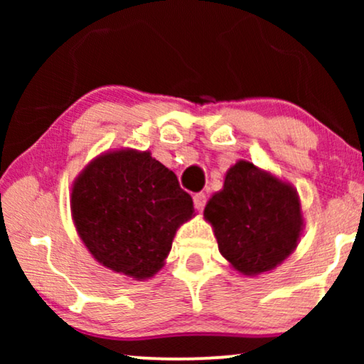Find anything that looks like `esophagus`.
<instances>
[{"mask_svg":"<svg viewBox=\"0 0 364 364\" xmlns=\"http://www.w3.org/2000/svg\"><path fill=\"white\" fill-rule=\"evenodd\" d=\"M193 203H196V208L197 210H203V207H205L207 203V196L203 192H198L193 196Z\"/></svg>","mask_w":364,"mask_h":364,"instance_id":"1","label":"esophagus"}]
</instances>
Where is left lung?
Listing matches in <instances>:
<instances>
[{
	"mask_svg": "<svg viewBox=\"0 0 364 364\" xmlns=\"http://www.w3.org/2000/svg\"><path fill=\"white\" fill-rule=\"evenodd\" d=\"M218 250L245 275L268 272L295 250L301 212L290 186L240 161L205 207Z\"/></svg>",
	"mask_w": 364,
	"mask_h": 364,
	"instance_id": "1",
	"label": "left lung"
}]
</instances>
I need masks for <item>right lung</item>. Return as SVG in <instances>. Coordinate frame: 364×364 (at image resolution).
I'll use <instances>...</instances> for the list:
<instances>
[{"label":"right lung","mask_w":364,"mask_h":364,"mask_svg":"<svg viewBox=\"0 0 364 364\" xmlns=\"http://www.w3.org/2000/svg\"><path fill=\"white\" fill-rule=\"evenodd\" d=\"M74 225L99 263L137 280L162 267L192 197L149 152L117 151L89 164L71 196Z\"/></svg>","instance_id":"obj_1"}]
</instances>
